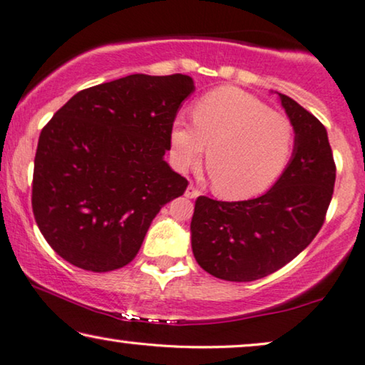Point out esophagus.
I'll return each instance as SVG.
<instances>
[{
    "instance_id": "1",
    "label": "esophagus",
    "mask_w": 365,
    "mask_h": 365,
    "mask_svg": "<svg viewBox=\"0 0 365 365\" xmlns=\"http://www.w3.org/2000/svg\"><path fill=\"white\" fill-rule=\"evenodd\" d=\"M200 195V190L195 187L193 183H190L188 185V188H187V192H185V197H188V198H197Z\"/></svg>"
}]
</instances>
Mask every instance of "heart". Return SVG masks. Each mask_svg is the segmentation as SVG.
Segmentation results:
<instances>
[{"instance_id": "1", "label": "heart", "mask_w": 365, "mask_h": 365, "mask_svg": "<svg viewBox=\"0 0 365 365\" xmlns=\"http://www.w3.org/2000/svg\"><path fill=\"white\" fill-rule=\"evenodd\" d=\"M192 117L193 124L182 117L172 122V162L185 172L207 153L213 188L223 198L245 200L266 192L294 152L289 117L238 87H218L200 97Z\"/></svg>"}]
</instances>
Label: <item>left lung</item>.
I'll return each instance as SVG.
<instances>
[{
	"label": "left lung",
	"instance_id": "8db88e82",
	"mask_svg": "<svg viewBox=\"0 0 365 365\" xmlns=\"http://www.w3.org/2000/svg\"><path fill=\"white\" fill-rule=\"evenodd\" d=\"M279 99L296 130L279 180L253 200L195 202L193 256L215 278L248 283L274 273L316 238L326 220L336 182L326 127L291 97Z\"/></svg>",
	"mask_w": 365,
	"mask_h": 365
}]
</instances>
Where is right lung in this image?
<instances>
[{
	"mask_svg": "<svg viewBox=\"0 0 365 365\" xmlns=\"http://www.w3.org/2000/svg\"><path fill=\"white\" fill-rule=\"evenodd\" d=\"M193 91L185 74H132L78 92L44 125L33 213L61 258L94 273L135 258L152 220L187 190L163 155Z\"/></svg>",
	"mask_w": 365,
	"mask_h": 365,
	"instance_id": "obj_1",
	"label": "right lung"
}]
</instances>
